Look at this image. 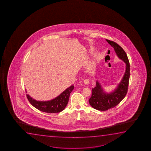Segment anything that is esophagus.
<instances>
[{"label": "esophagus", "instance_id": "esophagus-1", "mask_svg": "<svg viewBox=\"0 0 151 151\" xmlns=\"http://www.w3.org/2000/svg\"><path fill=\"white\" fill-rule=\"evenodd\" d=\"M84 83L85 85H88L89 83V79L88 78L85 79L84 80Z\"/></svg>", "mask_w": 151, "mask_h": 151}]
</instances>
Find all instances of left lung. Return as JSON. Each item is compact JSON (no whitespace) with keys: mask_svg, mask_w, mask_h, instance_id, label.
<instances>
[{"mask_svg":"<svg viewBox=\"0 0 151 151\" xmlns=\"http://www.w3.org/2000/svg\"><path fill=\"white\" fill-rule=\"evenodd\" d=\"M106 40L114 48L118 57L125 62L126 69L121 82L113 92L109 94L104 93L101 86L97 81L96 86L92 89V95L89 99V103L94 109L101 111L107 110L114 107L122 101L127 93L130 77V64L125 52L116 42L108 40Z\"/></svg>","mask_w":151,"mask_h":151,"instance_id":"1","label":"left lung"}]
</instances>
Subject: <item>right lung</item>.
I'll list each match as a JSON object with an SVG mask.
<instances>
[{"label":"right lung","mask_w":151,"mask_h":151,"mask_svg":"<svg viewBox=\"0 0 151 151\" xmlns=\"http://www.w3.org/2000/svg\"><path fill=\"white\" fill-rule=\"evenodd\" d=\"M73 89L74 86H71L58 97L50 101H37L30 97L29 95L26 94V96L30 103L40 111L50 114L58 113L62 111L66 107L68 103L70 93Z\"/></svg>","instance_id":"obj_1"}]
</instances>
